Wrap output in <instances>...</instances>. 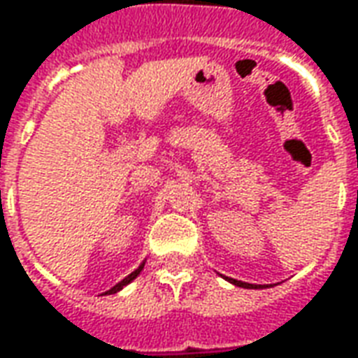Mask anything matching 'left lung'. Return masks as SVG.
<instances>
[{"instance_id":"obj_1","label":"left lung","mask_w":358,"mask_h":358,"mask_svg":"<svg viewBox=\"0 0 358 358\" xmlns=\"http://www.w3.org/2000/svg\"><path fill=\"white\" fill-rule=\"evenodd\" d=\"M226 280H230L231 285H236V287H241V288H261L263 285H250V282H241V280H236V278H228Z\"/></svg>"}]
</instances>
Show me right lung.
Instances as JSON below:
<instances>
[{"mask_svg":"<svg viewBox=\"0 0 358 358\" xmlns=\"http://www.w3.org/2000/svg\"><path fill=\"white\" fill-rule=\"evenodd\" d=\"M144 263H146V261H144ZM144 263H142V265H140V267H138L136 271H132V273H130V275H128V277L122 278V280H120V282H118V285H115V287L110 288V290H107V292H105V294H115V292H118V290H122V288L127 287V285H130V282H132V280H134V278H136L138 275H140V273H142V268H144Z\"/></svg>","mask_w":358,"mask_h":358,"instance_id":"1","label":"right lung"}]
</instances>
